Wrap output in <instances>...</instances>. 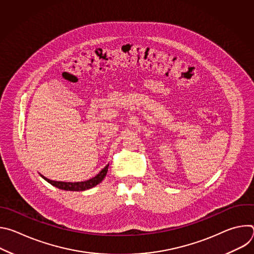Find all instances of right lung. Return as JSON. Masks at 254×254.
I'll use <instances>...</instances> for the list:
<instances>
[{
  "label": "right lung",
  "mask_w": 254,
  "mask_h": 254,
  "mask_svg": "<svg viewBox=\"0 0 254 254\" xmlns=\"http://www.w3.org/2000/svg\"><path fill=\"white\" fill-rule=\"evenodd\" d=\"M107 169H108V165L105 166L95 177H93L92 179H89L87 181H84V182H75V183H70V182H58V181H52L49 180L47 178H45L44 176H42L43 179H45L48 183H50L51 185L57 187L58 189L61 190H66V191H84L90 188H93L94 186L98 185L101 181L103 180V178L105 177L106 173H107Z\"/></svg>",
  "instance_id": "1"
}]
</instances>
